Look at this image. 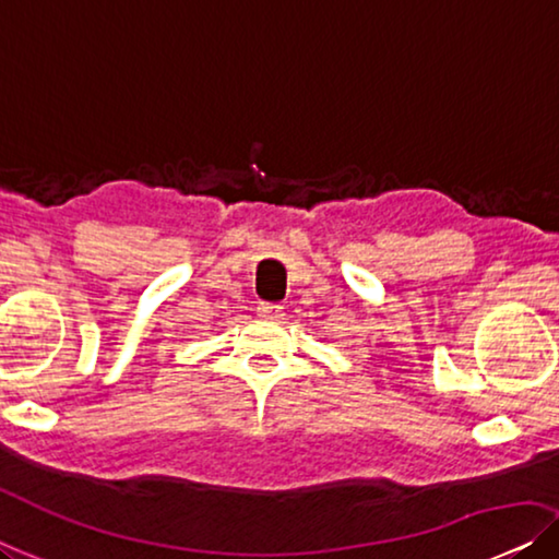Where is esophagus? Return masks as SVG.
I'll use <instances>...</instances> for the list:
<instances>
[{
  "instance_id": "1",
  "label": "esophagus",
  "mask_w": 559,
  "mask_h": 559,
  "mask_svg": "<svg viewBox=\"0 0 559 559\" xmlns=\"http://www.w3.org/2000/svg\"><path fill=\"white\" fill-rule=\"evenodd\" d=\"M257 314L264 320H277V318H282V307L272 305V302H262L260 307H257Z\"/></svg>"
}]
</instances>
